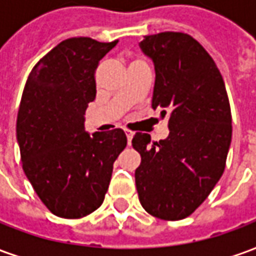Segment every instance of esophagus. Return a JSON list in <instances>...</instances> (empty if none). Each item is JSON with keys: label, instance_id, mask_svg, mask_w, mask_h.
<instances>
[{"label": "esophagus", "instance_id": "34e87169", "mask_svg": "<svg viewBox=\"0 0 256 256\" xmlns=\"http://www.w3.org/2000/svg\"><path fill=\"white\" fill-rule=\"evenodd\" d=\"M126 132V137H128V145L132 144V140H133V132H130V130H124Z\"/></svg>", "mask_w": 256, "mask_h": 256}]
</instances>
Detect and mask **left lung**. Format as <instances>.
<instances>
[{
  "mask_svg": "<svg viewBox=\"0 0 256 256\" xmlns=\"http://www.w3.org/2000/svg\"><path fill=\"white\" fill-rule=\"evenodd\" d=\"M141 50L154 62L152 108L168 112L166 140L136 133L141 155L136 186L146 212L184 220L207 198L224 174L232 141L230 104L216 64L193 36L166 31L146 36Z\"/></svg>",
  "mask_w": 256,
  "mask_h": 256,
  "instance_id": "obj_1",
  "label": "left lung"
}]
</instances>
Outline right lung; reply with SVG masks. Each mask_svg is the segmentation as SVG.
<instances>
[{
    "label": "right lung",
    "instance_id": "add662e5",
    "mask_svg": "<svg viewBox=\"0 0 256 256\" xmlns=\"http://www.w3.org/2000/svg\"><path fill=\"white\" fill-rule=\"evenodd\" d=\"M116 44L68 38L34 66L26 82L16 123L23 170L42 203L62 218H82L100 207L114 162L128 144L122 128L84 132L96 68Z\"/></svg>",
    "mask_w": 256,
    "mask_h": 256
}]
</instances>
